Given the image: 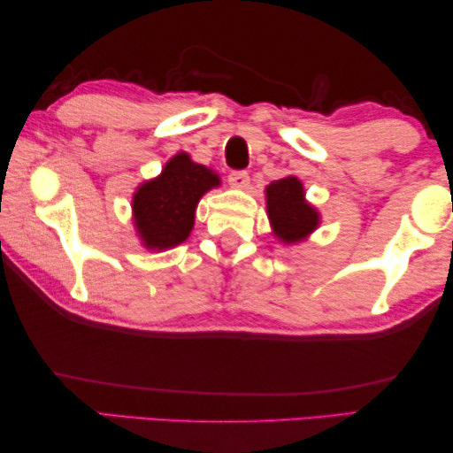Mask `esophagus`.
Masks as SVG:
<instances>
[{
  "label": "esophagus",
  "instance_id": "1",
  "mask_svg": "<svg viewBox=\"0 0 453 453\" xmlns=\"http://www.w3.org/2000/svg\"><path fill=\"white\" fill-rule=\"evenodd\" d=\"M249 180V173H244V170H234V173L228 174V182H231L233 188H247Z\"/></svg>",
  "mask_w": 453,
  "mask_h": 453
}]
</instances>
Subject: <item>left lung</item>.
<instances>
[{
	"label": "left lung",
	"mask_w": 453,
	"mask_h": 453,
	"mask_svg": "<svg viewBox=\"0 0 453 453\" xmlns=\"http://www.w3.org/2000/svg\"><path fill=\"white\" fill-rule=\"evenodd\" d=\"M266 212L273 233L285 244L305 241L319 226V212L305 200V188L296 176H287L266 187Z\"/></svg>",
	"instance_id": "1"
}]
</instances>
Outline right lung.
Listing matches in <instances>:
<instances>
[{
  "label": "right lung",
  "mask_w": 453,
  "mask_h": 453,
  "mask_svg": "<svg viewBox=\"0 0 453 453\" xmlns=\"http://www.w3.org/2000/svg\"><path fill=\"white\" fill-rule=\"evenodd\" d=\"M219 184V174L192 162L187 152L170 158L160 176L140 184L132 196L134 226L144 247L166 250L187 241L198 200Z\"/></svg>",
  "instance_id": "obj_1"
}]
</instances>
